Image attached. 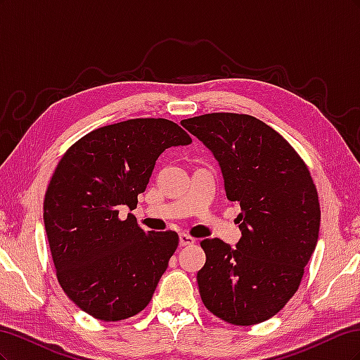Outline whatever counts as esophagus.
I'll use <instances>...</instances> for the list:
<instances>
[{
	"label": "esophagus",
	"instance_id": "34e87169",
	"mask_svg": "<svg viewBox=\"0 0 360 360\" xmlns=\"http://www.w3.org/2000/svg\"><path fill=\"white\" fill-rule=\"evenodd\" d=\"M179 238H180V246H189V245H193V243H195V238H193L192 236H189V234L181 233V234L179 236Z\"/></svg>",
	"mask_w": 360,
	"mask_h": 360
}]
</instances>
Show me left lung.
<instances>
[{
  "instance_id": "obj_1",
  "label": "left lung",
  "mask_w": 360,
  "mask_h": 360,
  "mask_svg": "<svg viewBox=\"0 0 360 360\" xmlns=\"http://www.w3.org/2000/svg\"><path fill=\"white\" fill-rule=\"evenodd\" d=\"M181 126L213 151L226 198L242 210L236 249L221 238L201 242V300L226 323L266 321L299 290L317 245L321 212L311 172L284 136L252 115L212 112Z\"/></svg>"
}]
</instances>
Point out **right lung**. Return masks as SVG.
<instances>
[{
    "mask_svg": "<svg viewBox=\"0 0 360 360\" xmlns=\"http://www.w3.org/2000/svg\"><path fill=\"white\" fill-rule=\"evenodd\" d=\"M191 143L171 120L132 118L91 130L60 159L43 221L58 284L91 317L126 320L153 297L179 234L144 231L118 213L136 209L163 150Z\"/></svg>",
    "mask_w": 360,
    "mask_h": 360,
    "instance_id": "obj_1",
    "label": "right lung"
}]
</instances>
